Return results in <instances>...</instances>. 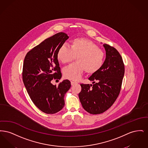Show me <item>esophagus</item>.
Masks as SVG:
<instances>
[{
	"label": "esophagus",
	"mask_w": 148,
	"mask_h": 148,
	"mask_svg": "<svg viewBox=\"0 0 148 148\" xmlns=\"http://www.w3.org/2000/svg\"><path fill=\"white\" fill-rule=\"evenodd\" d=\"M77 84V83L76 82H71V85H74L75 84Z\"/></svg>",
	"instance_id": "1"
}]
</instances>
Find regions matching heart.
I'll return each mask as SVG.
<instances>
[{
    "instance_id": "heart-1",
    "label": "heart",
    "mask_w": 148,
    "mask_h": 148,
    "mask_svg": "<svg viewBox=\"0 0 148 148\" xmlns=\"http://www.w3.org/2000/svg\"><path fill=\"white\" fill-rule=\"evenodd\" d=\"M57 59L62 63L72 62L77 57V63L65 67L64 77L77 81L79 80L85 71L88 74H94L102 67L104 61V53L92 40L78 38L71 42L70 48L62 45L57 52Z\"/></svg>"
}]
</instances>
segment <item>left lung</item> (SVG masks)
I'll return each instance as SVG.
<instances>
[{"label":"left lung","mask_w":148,"mask_h":148,"mask_svg":"<svg viewBox=\"0 0 148 148\" xmlns=\"http://www.w3.org/2000/svg\"><path fill=\"white\" fill-rule=\"evenodd\" d=\"M103 46L106 60L101 69L89 77L95 84H81L79 94L83 108L92 114L104 113L113 105L119 94L124 75V64L119 53L108 44Z\"/></svg>","instance_id":"obj_1"}]
</instances>
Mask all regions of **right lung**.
Returning a JSON list of instances; mask_svg holds the SVG:
<instances>
[{"instance_id":"right-lung-1","label":"right lung","mask_w":148,"mask_h":148,"mask_svg":"<svg viewBox=\"0 0 148 148\" xmlns=\"http://www.w3.org/2000/svg\"><path fill=\"white\" fill-rule=\"evenodd\" d=\"M68 38L66 34L58 33L30 50L24 58V84L35 106L46 114H55L63 109L64 95L71 88V82L67 79L58 86L51 83L53 79L62 77L56 54Z\"/></svg>"}]
</instances>
